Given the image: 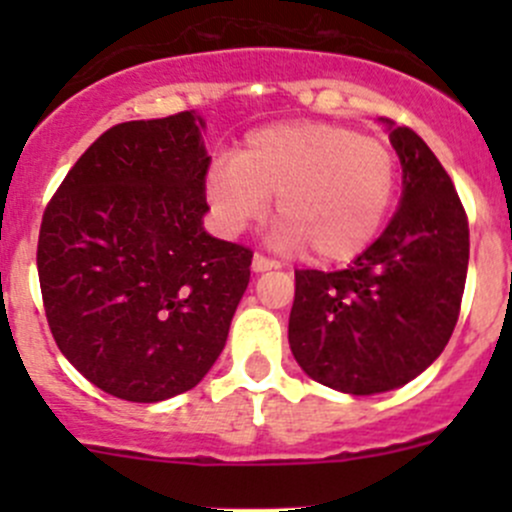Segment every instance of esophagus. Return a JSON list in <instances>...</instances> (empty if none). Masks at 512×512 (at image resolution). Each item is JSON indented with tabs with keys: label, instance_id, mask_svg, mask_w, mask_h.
Masks as SVG:
<instances>
[{
	"label": "esophagus",
	"instance_id": "1",
	"mask_svg": "<svg viewBox=\"0 0 512 512\" xmlns=\"http://www.w3.org/2000/svg\"><path fill=\"white\" fill-rule=\"evenodd\" d=\"M272 267H277L275 260H270V257L260 255V252H255V257H252V270L255 272H267L272 270Z\"/></svg>",
	"mask_w": 512,
	"mask_h": 512
}]
</instances>
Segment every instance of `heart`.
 <instances>
[{"instance_id":"obj_1","label":"heart","mask_w":512,"mask_h":512,"mask_svg":"<svg viewBox=\"0 0 512 512\" xmlns=\"http://www.w3.org/2000/svg\"><path fill=\"white\" fill-rule=\"evenodd\" d=\"M399 188V158L374 136L327 121H287L252 131L232 160L205 175V195L225 232L260 220L267 198L285 245L314 262H347L384 227Z\"/></svg>"}]
</instances>
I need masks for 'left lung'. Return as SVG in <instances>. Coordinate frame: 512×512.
I'll return each mask as SVG.
<instances>
[{"mask_svg":"<svg viewBox=\"0 0 512 512\" xmlns=\"http://www.w3.org/2000/svg\"><path fill=\"white\" fill-rule=\"evenodd\" d=\"M389 123L404 198L347 270H294L289 349L319 384L354 396L409 384L446 349L468 272V215L416 131Z\"/></svg>","mask_w":512,"mask_h":512,"instance_id":"8db88e82","label":"left lung"}]
</instances>
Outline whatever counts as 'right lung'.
Wrapping results in <instances>:
<instances>
[{
  "label": "right lung",
  "mask_w": 512,
  "mask_h": 512,
  "mask_svg": "<svg viewBox=\"0 0 512 512\" xmlns=\"http://www.w3.org/2000/svg\"><path fill=\"white\" fill-rule=\"evenodd\" d=\"M203 118L108 128L66 173L36 245L61 354L106 394L156 404L200 384L225 347L252 250L203 230Z\"/></svg>",
  "instance_id": "right-lung-1"
}]
</instances>
